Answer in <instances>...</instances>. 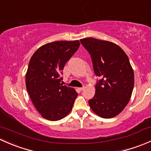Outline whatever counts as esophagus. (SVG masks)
Segmentation results:
<instances>
[{
  "label": "esophagus",
  "mask_w": 151,
  "mask_h": 151,
  "mask_svg": "<svg viewBox=\"0 0 151 151\" xmlns=\"http://www.w3.org/2000/svg\"><path fill=\"white\" fill-rule=\"evenodd\" d=\"M84 88H85V87H84V86H83V87H82V88H78V89H79V90H80V91H83V89H84Z\"/></svg>",
  "instance_id": "34e87169"
}]
</instances>
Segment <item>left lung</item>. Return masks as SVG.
I'll return each instance as SVG.
<instances>
[{
  "label": "left lung",
  "instance_id": "8db88e82",
  "mask_svg": "<svg viewBox=\"0 0 151 151\" xmlns=\"http://www.w3.org/2000/svg\"><path fill=\"white\" fill-rule=\"evenodd\" d=\"M80 42L91 55L95 74L101 78L88 101L90 107L101 118H114L124 109L133 91L134 75L129 58L109 41L85 38Z\"/></svg>",
  "mask_w": 151,
  "mask_h": 151
}]
</instances>
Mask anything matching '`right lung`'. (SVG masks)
I'll return each mask as SVG.
<instances>
[{
  "mask_svg": "<svg viewBox=\"0 0 151 151\" xmlns=\"http://www.w3.org/2000/svg\"><path fill=\"white\" fill-rule=\"evenodd\" d=\"M80 42L57 41L39 47L32 55L25 85L33 105L42 118L59 121L71 111L77 93L60 83L65 64L80 47Z\"/></svg>",
  "mask_w": 151,
  "mask_h": 151,
  "instance_id": "obj_1",
  "label": "right lung"
}]
</instances>
